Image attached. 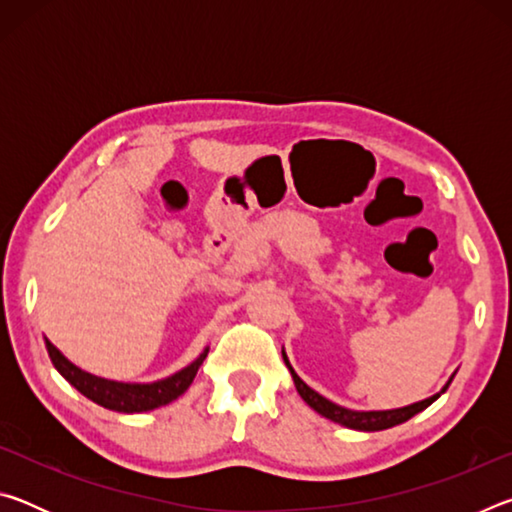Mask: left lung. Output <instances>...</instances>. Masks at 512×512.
<instances>
[{
	"label": "left lung",
	"mask_w": 512,
	"mask_h": 512,
	"mask_svg": "<svg viewBox=\"0 0 512 512\" xmlns=\"http://www.w3.org/2000/svg\"><path fill=\"white\" fill-rule=\"evenodd\" d=\"M284 363H287L289 370H291V375H293V381H296V388H298L300 397L311 406V409L318 411L320 415H325V418H329V420L345 424V427H350V429H359V431L391 429V427H395V424H402V422H406L409 418H413L415 413L424 411L429 404H433L440 397V393H438V395L429 397V400H422L418 404L404 406V409H395V411H350V409H343V406H339V404L325 400V397L318 395L314 388H309L305 381H302L296 375V372H293L287 357H284ZM449 384H452V379L447 381V386ZM447 386L443 388V391H447Z\"/></svg>",
	"instance_id": "8db88e82"
}]
</instances>
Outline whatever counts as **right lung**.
Instances as JSON below:
<instances>
[{"instance_id": "1", "label": "right lung", "mask_w": 512, "mask_h": 512, "mask_svg": "<svg viewBox=\"0 0 512 512\" xmlns=\"http://www.w3.org/2000/svg\"><path fill=\"white\" fill-rule=\"evenodd\" d=\"M45 343H47L51 363H54L56 370L76 388V391L83 393L88 400L97 402L99 406H103V409H110L117 413L153 411L158 409V406L173 402L176 397H180L187 391L189 384H192L196 377L198 368H201L203 359L207 357V350H205L201 357L192 363V366L183 368L167 379L155 381V384H119V381H108V379L94 377L90 372H83L81 368H76L74 363H69L47 339Z\"/></svg>"}]
</instances>
